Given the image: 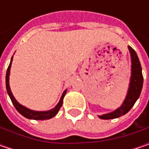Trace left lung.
Listing matches in <instances>:
<instances>
[{
    "mask_svg": "<svg viewBox=\"0 0 149 149\" xmlns=\"http://www.w3.org/2000/svg\"><path fill=\"white\" fill-rule=\"evenodd\" d=\"M129 49L131 54L132 68H131L130 83H129V88L127 93V96L123 101V104L116 110L109 113L103 114V115H100L99 117L101 119H111V118H116L122 115H124L132 109L135 102L140 96L143 84L142 67H141L140 61L139 60V57L134 49L130 46H129Z\"/></svg>",
    "mask_w": 149,
    "mask_h": 149,
    "instance_id": "obj_1",
    "label": "left lung"
}]
</instances>
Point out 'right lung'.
Here are the masks:
<instances>
[{"label":"right lung","instance_id":"obj_1","mask_svg":"<svg viewBox=\"0 0 149 149\" xmlns=\"http://www.w3.org/2000/svg\"><path fill=\"white\" fill-rule=\"evenodd\" d=\"M13 57V56H12ZM11 62H12V58L10 60V63L8 66V69L6 70V90H7V93H8L9 96L11 100L12 104H14L15 108L16 109V110L20 113L21 115H23L24 117L27 118H30V119H36V120H46V119H49L51 118L54 117L57 113L60 110V107L63 104V99L65 97V95L66 94V91L65 90L63 95L60 98V102L58 103V104L54 107V109L48 110V111H34L31 109H29L26 108L25 106L21 105L14 98V96L12 95L11 91H10V84H9V76H10V67H11Z\"/></svg>","mask_w":149,"mask_h":149}]
</instances>
